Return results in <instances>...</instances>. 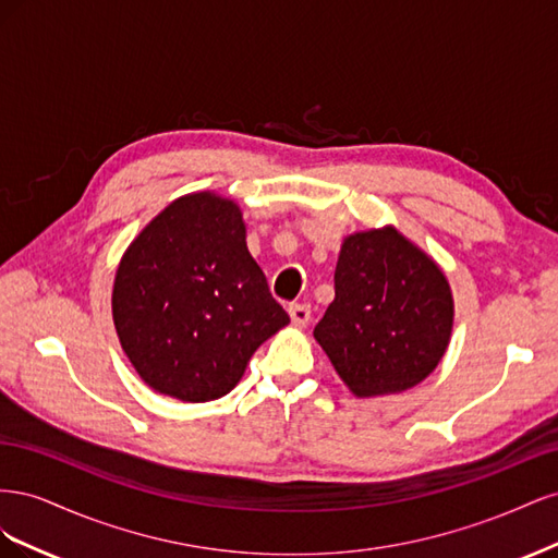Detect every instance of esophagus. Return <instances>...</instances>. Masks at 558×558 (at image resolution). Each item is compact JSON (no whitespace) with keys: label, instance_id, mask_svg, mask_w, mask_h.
Segmentation results:
<instances>
[{"label":"esophagus","instance_id":"esophagus-1","mask_svg":"<svg viewBox=\"0 0 558 558\" xmlns=\"http://www.w3.org/2000/svg\"><path fill=\"white\" fill-rule=\"evenodd\" d=\"M289 314H291L293 326L305 328L310 324V318H312V307L310 305H291Z\"/></svg>","mask_w":558,"mask_h":558}]
</instances>
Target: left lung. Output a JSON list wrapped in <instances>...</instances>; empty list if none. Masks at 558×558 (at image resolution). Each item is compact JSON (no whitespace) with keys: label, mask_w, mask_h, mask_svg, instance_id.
Wrapping results in <instances>:
<instances>
[{"label":"left lung","mask_w":558,"mask_h":558,"mask_svg":"<svg viewBox=\"0 0 558 558\" xmlns=\"http://www.w3.org/2000/svg\"><path fill=\"white\" fill-rule=\"evenodd\" d=\"M453 298L428 253L393 226L353 232L335 267V300L316 342L359 398L402 393L424 381L449 347Z\"/></svg>","instance_id":"left-lung-1"}]
</instances>
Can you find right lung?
I'll return each mask as SVG.
<instances>
[{
  "label": "right lung",
  "mask_w": 558,
  "mask_h": 558,
  "mask_svg": "<svg viewBox=\"0 0 558 558\" xmlns=\"http://www.w3.org/2000/svg\"><path fill=\"white\" fill-rule=\"evenodd\" d=\"M111 312L132 367L183 402L230 393L289 314L269 295L232 199L209 191L167 205L123 253Z\"/></svg>",
  "instance_id": "1"
}]
</instances>
